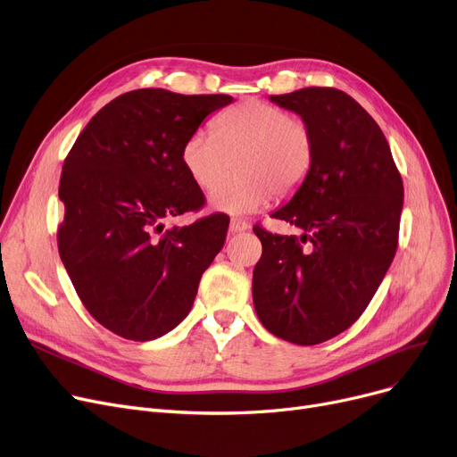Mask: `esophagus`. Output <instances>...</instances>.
<instances>
[{
    "instance_id": "esophagus-1",
    "label": "esophagus",
    "mask_w": 457,
    "mask_h": 457,
    "mask_svg": "<svg viewBox=\"0 0 457 457\" xmlns=\"http://www.w3.org/2000/svg\"><path fill=\"white\" fill-rule=\"evenodd\" d=\"M248 229H250V224L246 220H243V218H231V222H229L231 233H243Z\"/></svg>"
}]
</instances>
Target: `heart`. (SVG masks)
Listing matches in <instances>:
<instances>
[{
	"mask_svg": "<svg viewBox=\"0 0 457 457\" xmlns=\"http://www.w3.org/2000/svg\"><path fill=\"white\" fill-rule=\"evenodd\" d=\"M313 136L299 117L265 101L241 103L212 123V132H192L181 162L192 183L212 190L233 170L237 175L211 195V207L228 214H250L267 207L274 194L299 188L313 164Z\"/></svg>",
	"mask_w": 457,
	"mask_h": 457,
	"instance_id": "heart-1",
	"label": "heart"
}]
</instances>
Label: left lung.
I'll list each match as a JSON object with an SVG mask.
<instances>
[{"label": "left lung", "instance_id": "left-lung-1", "mask_svg": "<svg viewBox=\"0 0 457 457\" xmlns=\"http://www.w3.org/2000/svg\"><path fill=\"white\" fill-rule=\"evenodd\" d=\"M270 103L301 115L315 151L304 183L270 214L304 233L253 228L263 245L253 306L278 338L315 345L349 328L381 286L398 248L403 183L383 130L347 93L304 87Z\"/></svg>", "mask_w": 457, "mask_h": 457}]
</instances>
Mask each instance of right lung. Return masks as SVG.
Here are the masks:
<instances>
[{
	"label": "right lung",
	"instance_id": "1",
	"mask_svg": "<svg viewBox=\"0 0 457 457\" xmlns=\"http://www.w3.org/2000/svg\"><path fill=\"white\" fill-rule=\"evenodd\" d=\"M229 103V95L129 91L96 112L65 158L59 255L87 312L121 338L149 342L179 325L224 246L226 214L166 231L164 220L204 205L181 149Z\"/></svg>",
	"mask_w": 457,
	"mask_h": 457
}]
</instances>
